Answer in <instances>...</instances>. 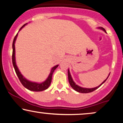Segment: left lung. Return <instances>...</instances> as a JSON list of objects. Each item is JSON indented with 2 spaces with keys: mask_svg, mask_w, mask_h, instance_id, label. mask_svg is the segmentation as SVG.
<instances>
[{
  "mask_svg": "<svg viewBox=\"0 0 123 123\" xmlns=\"http://www.w3.org/2000/svg\"><path fill=\"white\" fill-rule=\"evenodd\" d=\"M98 28L99 29H101L102 30H103L104 32H106V30L104 29L103 27H98ZM68 80H69V84L70 85V86H71L72 88H73L74 90L75 91H76L78 92H80V93H90V92H93V91H95L98 88V87H100L101 86L102 84H103L104 82H105L107 78H108L109 76L107 77V78L106 79V80H104V81L102 82V83L100 85H99L98 87H95V88H83V87H81L80 86H79L76 84L75 83V82L73 81V79L72 78V76L71 75H70V72H69V70L68 69Z\"/></svg>",
  "mask_w": 123,
  "mask_h": 123,
  "instance_id": "8db88e82",
  "label": "left lung"
}]
</instances>
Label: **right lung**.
Listing matches in <instances>:
<instances>
[{"instance_id":"add662e5","label":"right lung","mask_w":123,"mask_h":123,"mask_svg":"<svg viewBox=\"0 0 123 123\" xmlns=\"http://www.w3.org/2000/svg\"><path fill=\"white\" fill-rule=\"evenodd\" d=\"M27 24H25L22 27H21V28H20L19 31H20L22 28L23 27H24L25 25ZM18 36V33L16 35V36L14 37V40H13V44H12V48H13V53H12V63L13 65V67H14L15 72L17 75V76L19 78L20 82H21V83L22 84V85L24 86L25 88H26L28 90L30 91H36V92H39V91H44L46 90L47 88H48V87L50 86V84H51V80H52V75H53V74L54 72V70L56 69V68L58 67L59 65H56L53 67L51 70V72H50V73L49 74V75L48 78L45 80V81L43 82H42L41 83H36V82H31L30 80H26V78H25L22 75L21 72H19V69H18L17 66L16 65V58H15V42H16V38Z\"/></svg>"}]
</instances>
